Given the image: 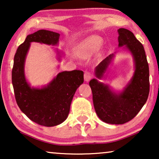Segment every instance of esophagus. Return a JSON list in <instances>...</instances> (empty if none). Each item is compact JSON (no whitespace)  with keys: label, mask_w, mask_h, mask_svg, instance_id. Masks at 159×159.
Segmentation results:
<instances>
[{"label":"esophagus","mask_w":159,"mask_h":159,"mask_svg":"<svg viewBox=\"0 0 159 159\" xmlns=\"http://www.w3.org/2000/svg\"><path fill=\"white\" fill-rule=\"evenodd\" d=\"M92 74H91L90 71H85L84 72V81L85 82H89L90 80H91V78H92Z\"/></svg>","instance_id":"esophagus-1"}]
</instances>
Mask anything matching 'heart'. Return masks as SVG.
I'll return each instance as SVG.
<instances>
[{"mask_svg":"<svg viewBox=\"0 0 159 159\" xmlns=\"http://www.w3.org/2000/svg\"><path fill=\"white\" fill-rule=\"evenodd\" d=\"M102 41L98 37H90L82 41L77 48V53L80 56L89 55L94 53L101 46Z\"/></svg>","mask_w":159,"mask_h":159,"instance_id":"obj_1","label":"heart"}]
</instances>
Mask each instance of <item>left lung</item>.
<instances>
[{"label":"left lung","mask_w":159,"mask_h":159,"mask_svg":"<svg viewBox=\"0 0 159 159\" xmlns=\"http://www.w3.org/2000/svg\"><path fill=\"white\" fill-rule=\"evenodd\" d=\"M119 47L131 54L133 75L122 90L116 92L109 84L98 81L103 79L113 61L115 53L110 54L95 67L96 78L89 82L93 93V105L100 119L111 125H122L134 118L146 103L149 94V67L143 45L131 31L118 30Z\"/></svg>","instance_id":"1"}]
</instances>
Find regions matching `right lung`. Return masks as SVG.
I'll list each match as a JSON object with an SVG mask.
<instances>
[{
	"label": "right lung",
	"mask_w": 159,
	"mask_h": 159,
	"mask_svg": "<svg viewBox=\"0 0 159 159\" xmlns=\"http://www.w3.org/2000/svg\"><path fill=\"white\" fill-rule=\"evenodd\" d=\"M59 37L57 32L45 30L30 34L19 46L14 59L12 84L17 105L30 120L45 127H53L66 120L74 95L84 82V72L80 70L59 72L41 88L31 87L26 79L25 60L31 43L54 46L58 45ZM56 51L61 61V51Z\"/></svg>",
	"instance_id": "add662e5"
}]
</instances>
